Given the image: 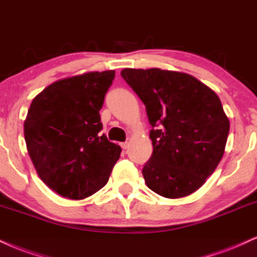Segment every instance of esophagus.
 Returning a JSON list of instances; mask_svg holds the SVG:
<instances>
[{"label": "esophagus", "mask_w": 257, "mask_h": 257, "mask_svg": "<svg viewBox=\"0 0 257 257\" xmlns=\"http://www.w3.org/2000/svg\"><path fill=\"white\" fill-rule=\"evenodd\" d=\"M120 146H121L122 149H127L128 143H127V142H123V143H120Z\"/></svg>", "instance_id": "34e87169"}]
</instances>
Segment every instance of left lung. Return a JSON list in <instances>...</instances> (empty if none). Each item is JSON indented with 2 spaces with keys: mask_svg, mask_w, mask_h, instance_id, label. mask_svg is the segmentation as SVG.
Returning <instances> with one entry per match:
<instances>
[{
  "mask_svg": "<svg viewBox=\"0 0 257 257\" xmlns=\"http://www.w3.org/2000/svg\"><path fill=\"white\" fill-rule=\"evenodd\" d=\"M121 77L153 127L154 152L142 171L147 186L167 198L195 192L219 165L230 131L218 95L183 72L125 68Z\"/></svg>",
  "mask_w": 257,
  "mask_h": 257,
  "instance_id": "obj_1",
  "label": "left lung"
}]
</instances>
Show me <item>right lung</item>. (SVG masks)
Returning a JSON list of instances; mask_svg holds the SVG:
<instances>
[{
  "instance_id": "right-lung-1",
  "label": "right lung",
  "mask_w": 257,
  "mask_h": 257,
  "mask_svg": "<svg viewBox=\"0 0 257 257\" xmlns=\"http://www.w3.org/2000/svg\"><path fill=\"white\" fill-rule=\"evenodd\" d=\"M115 72H89L47 86L33 98L24 135L39 178L56 194L83 200L107 184L121 148L101 135L99 110Z\"/></svg>"
}]
</instances>
